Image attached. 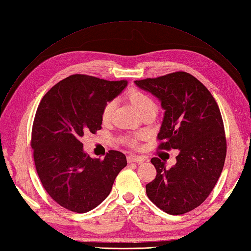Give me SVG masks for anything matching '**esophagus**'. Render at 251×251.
Returning a JSON list of instances; mask_svg holds the SVG:
<instances>
[{
    "mask_svg": "<svg viewBox=\"0 0 251 251\" xmlns=\"http://www.w3.org/2000/svg\"><path fill=\"white\" fill-rule=\"evenodd\" d=\"M126 159L128 164H132V162H142L145 160L144 157L137 156V155H128Z\"/></svg>",
    "mask_w": 251,
    "mask_h": 251,
    "instance_id": "obj_1",
    "label": "esophagus"
}]
</instances>
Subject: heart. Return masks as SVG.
Masks as SVG:
<instances>
[{"label":"heart","mask_w":251,"mask_h":251,"mask_svg":"<svg viewBox=\"0 0 251 251\" xmlns=\"http://www.w3.org/2000/svg\"><path fill=\"white\" fill-rule=\"evenodd\" d=\"M126 98L128 101L134 105L135 109H136L139 113H144L148 110H156V103L152 99L151 96L145 92H142L137 89H131L126 93ZM115 109V101H109L103 107L102 111V120L103 123H107L112 118V115ZM142 138V135L140 134H135V135H128V136L124 138L125 144L130 146V147H136L138 140Z\"/></svg>","instance_id":"obj_1"}]
</instances>
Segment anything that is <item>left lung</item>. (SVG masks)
I'll return each instance as SVG.
<instances>
[{
    "label": "left lung",
    "mask_w": 251,
    "mask_h": 251,
    "mask_svg": "<svg viewBox=\"0 0 251 251\" xmlns=\"http://www.w3.org/2000/svg\"><path fill=\"white\" fill-rule=\"evenodd\" d=\"M135 84L157 97L165 110L158 148L179 150L170 169L158 157L151 159L157 174L146 185L148 198L169 214L187 213L205 201L225 164L227 145L219 105L207 87L186 72Z\"/></svg>",
    "instance_id": "left-lung-1"
}]
</instances>
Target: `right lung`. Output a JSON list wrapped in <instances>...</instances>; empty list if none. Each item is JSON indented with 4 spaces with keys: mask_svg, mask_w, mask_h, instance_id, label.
<instances>
[{
    "mask_svg": "<svg viewBox=\"0 0 251 251\" xmlns=\"http://www.w3.org/2000/svg\"><path fill=\"white\" fill-rule=\"evenodd\" d=\"M126 85V80L77 74L53 85L38 106L30 142L37 173L50 198L73 212L102 202L126 166L124 153L111 150L102 160L92 158L81 142L85 133L100 130L103 107Z\"/></svg>",
    "mask_w": 251,
    "mask_h": 251,
    "instance_id": "add662e5",
    "label": "right lung"
}]
</instances>
